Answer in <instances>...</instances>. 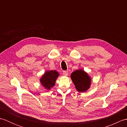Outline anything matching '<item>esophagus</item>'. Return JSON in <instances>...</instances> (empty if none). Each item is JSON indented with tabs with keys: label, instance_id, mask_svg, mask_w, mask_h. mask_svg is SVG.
I'll return each mask as SVG.
<instances>
[{
	"label": "esophagus",
	"instance_id": "esophagus-1",
	"mask_svg": "<svg viewBox=\"0 0 127 127\" xmlns=\"http://www.w3.org/2000/svg\"><path fill=\"white\" fill-rule=\"evenodd\" d=\"M63 75H64V76H67V75H68V70L63 71Z\"/></svg>",
	"mask_w": 127,
	"mask_h": 127
}]
</instances>
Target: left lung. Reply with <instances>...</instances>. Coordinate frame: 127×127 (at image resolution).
<instances>
[{
	"mask_svg": "<svg viewBox=\"0 0 127 127\" xmlns=\"http://www.w3.org/2000/svg\"><path fill=\"white\" fill-rule=\"evenodd\" d=\"M71 78L76 90L81 92L87 91L90 88L91 79L87 74L82 70H77L71 75Z\"/></svg>",
	"mask_w": 127,
	"mask_h": 127,
	"instance_id": "obj_1",
	"label": "left lung"
}]
</instances>
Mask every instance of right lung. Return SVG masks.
<instances>
[{
	"label": "right lung",
	"instance_id": "right-lung-1",
	"mask_svg": "<svg viewBox=\"0 0 127 127\" xmlns=\"http://www.w3.org/2000/svg\"><path fill=\"white\" fill-rule=\"evenodd\" d=\"M58 76V72L56 70L48 71L41 78L40 82L46 89L50 90L55 85L56 80Z\"/></svg>",
	"mask_w": 127,
	"mask_h": 127
}]
</instances>
